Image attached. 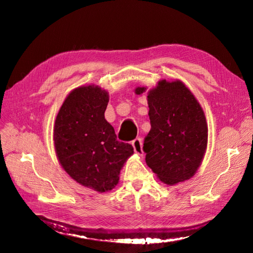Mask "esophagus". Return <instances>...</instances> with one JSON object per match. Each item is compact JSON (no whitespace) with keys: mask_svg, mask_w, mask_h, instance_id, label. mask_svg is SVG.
I'll return each mask as SVG.
<instances>
[{"mask_svg":"<svg viewBox=\"0 0 253 253\" xmlns=\"http://www.w3.org/2000/svg\"><path fill=\"white\" fill-rule=\"evenodd\" d=\"M132 147H133V151H135V153L138 154V155H140V157H142L143 150H142V142H141L140 138H137L132 141Z\"/></svg>","mask_w":253,"mask_h":253,"instance_id":"34e87169","label":"esophagus"}]
</instances>
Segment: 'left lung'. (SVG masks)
Listing matches in <instances>:
<instances>
[{"label":"left lung","mask_w":253,"mask_h":253,"mask_svg":"<svg viewBox=\"0 0 253 253\" xmlns=\"http://www.w3.org/2000/svg\"><path fill=\"white\" fill-rule=\"evenodd\" d=\"M146 91L147 87H138L135 93ZM147 99L151 123L143 143L147 165L166 185L190 179L208 146V124L200 103L180 80H160Z\"/></svg>","instance_id":"1"}]
</instances>
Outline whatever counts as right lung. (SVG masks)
Returning a JSON list of instances; mask_svg holds the SVG:
<instances>
[{
	"label": "right lung",
	"mask_w": 253,
	"mask_h": 253,
	"mask_svg": "<svg viewBox=\"0 0 253 253\" xmlns=\"http://www.w3.org/2000/svg\"><path fill=\"white\" fill-rule=\"evenodd\" d=\"M109 92L99 85L72 90L58 111L53 140L63 169L78 184L94 191L114 188L127 159L129 143L117 141L115 130L105 120Z\"/></svg>",
	"instance_id": "obj_1"
}]
</instances>
